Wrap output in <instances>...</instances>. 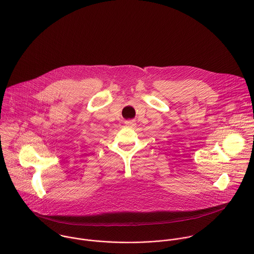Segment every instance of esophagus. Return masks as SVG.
Instances as JSON below:
<instances>
[{
	"mask_svg": "<svg viewBox=\"0 0 254 254\" xmlns=\"http://www.w3.org/2000/svg\"><path fill=\"white\" fill-rule=\"evenodd\" d=\"M125 125H126L127 127H130V128H135V127H136V123H135V121H133V120H128V121H126V122H125Z\"/></svg>",
	"mask_w": 254,
	"mask_h": 254,
	"instance_id": "esophagus-1",
	"label": "esophagus"
}]
</instances>
